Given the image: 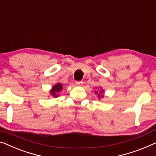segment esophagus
Returning <instances> with one entry per match:
<instances>
[{
    "label": "esophagus",
    "instance_id": "1",
    "mask_svg": "<svg viewBox=\"0 0 156 156\" xmlns=\"http://www.w3.org/2000/svg\"><path fill=\"white\" fill-rule=\"evenodd\" d=\"M76 85H78V86H82L83 85V81H77V82L76 83Z\"/></svg>",
    "mask_w": 156,
    "mask_h": 156
}]
</instances>
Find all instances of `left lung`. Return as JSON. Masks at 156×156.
I'll return each instance as SVG.
<instances>
[{
	"label": "left lung",
	"instance_id": "8db88e82",
	"mask_svg": "<svg viewBox=\"0 0 156 156\" xmlns=\"http://www.w3.org/2000/svg\"><path fill=\"white\" fill-rule=\"evenodd\" d=\"M99 92H100V94H98V92H97V91L95 92V93H96V94H98V97H99V99H100V97H101V98H102V97H104V95L101 94V93L104 92L101 91V90H100V91H99Z\"/></svg>",
	"mask_w": 156,
	"mask_h": 156
}]
</instances>
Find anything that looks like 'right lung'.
<instances>
[{
  "instance_id": "right-lung-1",
  "label": "right lung",
  "mask_w": 156,
  "mask_h": 156,
  "mask_svg": "<svg viewBox=\"0 0 156 156\" xmlns=\"http://www.w3.org/2000/svg\"><path fill=\"white\" fill-rule=\"evenodd\" d=\"M62 85L61 83H57L55 85H54L52 88V90H50V94H52V97H57L58 95L57 93L59 92L62 90Z\"/></svg>"
}]
</instances>
